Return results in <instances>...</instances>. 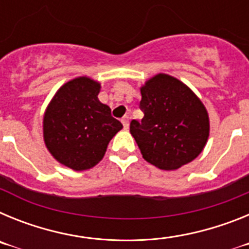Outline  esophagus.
Masks as SVG:
<instances>
[{
    "mask_svg": "<svg viewBox=\"0 0 249 249\" xmlns=\"http://www.w3.org/2000/svg\"><path fill=\"white\" fill-rule=\"evenodd\" d=\"M121 122H122L123 127H124V129H128V126H129V118L128 116H124V117L121 120Z\"/></svg>",
    "mask_w": 249,
    "mask_h": 249,
    "instance_id": "1",
    "label": "esophagus"
}]
</instances>
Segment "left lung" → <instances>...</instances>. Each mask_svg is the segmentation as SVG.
Instances as JSON below:
<instances>
[{
	"mask_svg": "<svg viewBox=\"0 0 249 249\" xmlns=\"http://www.w3.org/2000/svg\"><path fill=\"white\" fill-rule=\"evenodd\" d=\"M144 117L129 132L142 157L164 171H175L199 156L210 137V117L198 96L182 81L158 73L141 86Z\"/></svg>",
	"mask_w": 249,
	"mask_h": 249,
	"instance_id": "8db88e82",
	"label": "left lung"
}]
</instances>
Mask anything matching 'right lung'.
<instances>
[{"label":"right lung","instance_id":"1","mask_svg":"<svg viewBox=\"0 0 249 249\" xmlns=\"http://www.w3.org/2000/svg\"><path fill=\"white\" fill-rule=\"evenodd\" d=\"M101 83L76 77L57 89L43 114V141L51 156L73 171H87L100 162L109 141L123 128L100 102Z\"/></svg>","mask_w":249,"mask_h":249}]
</instances>
